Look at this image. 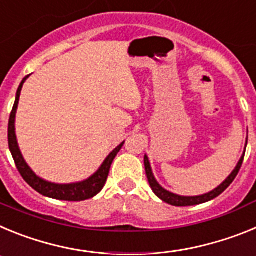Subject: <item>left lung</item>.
I'll return each mask as SVG.
<instances>
[{
  "mask_svg": "<svg viewBox=\"0 0 256 256\" xmlns=\"http://www.w3.org/2000/svg\"><path fill=\"white\" fill-rule=\"evenodd\" d=\"M246 146H248V140H246V144H245V150ZM245 150H244L242 156H241V159L238 160L237 162L236 168L232 170V173L226 178V180L223 183H220L216 188H214L212 191L208 192V194H204V195H198V196H180L177 195V194H173V192L168 191V190H165L164 187H162L159 184V182L156 180L155 176L152 173V169H151L150 165V160H148V155H144V170H146V176H148V183H150L151 190L154 191L158 198L160 200H162L164 202L169 205H173V206H192V205H198V204H204V202H208V201L212 200V198H218L222 192H224L228 188L230 183L234 182L236 176L238 174L240 168H241V165H242L244 162V156H245Z\"/></svg>",
  "mask_w": 256,
  "mask_h": 256,
  "instance_id": "8db88e82",
  "label": "left lung"
}]
</instances>
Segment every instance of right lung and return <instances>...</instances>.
<instances>
[{"label": "right lung", "instance_id": "1", "mask_svg": "<svg viewBox=\"0 0 256 256\" xmlns=\"http://www.w3.org/2000/svg\"><path fill=\"white\" fill-rule=\"evenodd\" d=\"M29 76L22 79L20 83L19 88H18L16 97H15V104H14L12 112L10 114V119H8V148L11 151V155L14 158V162L16 164V168L19 173L22 174V177L24 178L26 183L33 190L40 192V195L46 196V198H56V200H64V201H83L87 198H92L96 196L101 190L105 186L106 180H108V172H110V166L112 164V160L115 159L116 154L120 151L123 148L124 142H122L119 146L114 148L112 152L108 154V158L104 160L101 166L92 174L91 177H88L87 180H80V182L74 183H54L48 182V180H44V178L38 177L34 172L32 170L30 166L26 164L22 155V151L19 148L16 140V133H15V118H16V110L18 104H19L20 92H22V84L26 83Z\"/></svg>", "mask_w": 256, "mask_h": 256}]
</instances>
